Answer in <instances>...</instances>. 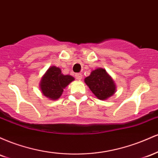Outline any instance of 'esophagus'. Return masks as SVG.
I'll use <instances>...</instances> for the list:
<instances>
[{
    "label": "esophagus",
    "mask_w": 158,
    "mask_h": 158,
    "mask_svg": "<svg viewBox=\"0 0 158 158\" xmlns=\"http://www.w3.org/2000/svg\"><path fill=\"white\" fill-rule=\"evenodd\" d=\"M75 77L78 80H80V79H81V77H82V75L81 73H76Z\"/></svg>",
    "instance_id": "esophagus-1"
}]
</instances>
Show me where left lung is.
Listing matches in <instances>:
<instances>
[{
	"label": "left lung",
	"instance_id": "obj_1",
	"mask_svg": "<svg viewBox=\"0 0 158 158\" xmlns=\"http://www.w3.org/2000/svg\"><path fill=\"white\" fill-rule=\"evenodd\" d=\"M85 82L94 95L102 100L111 97L116 90V86L111 77L102 68L93 70L89 77L85 78Z\"/></svg>",
	"mask_w": 158,
	"mask_h": 158
}]
</instances>
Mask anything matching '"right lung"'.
I'll use <instances>...</instances> for the list:
<instances>
[{
	"label": "right lung",
	"instance_id": "obj_1",
	"mask_svg": "<svg viewBox=\"0 0 158 158\" xmlns=\"http://www.w3.org/2000/svg\"><path fill=\"white\" fill-rule=\"evenodd\" d=\"M74 80L69 75H63L60 68L52 66L50 68L41 79L40 88L45 97L52 99H59L64 88Z\"/></svg>",
	"mask_w": 158,
	"mask_h": 158
}]
</instances>
